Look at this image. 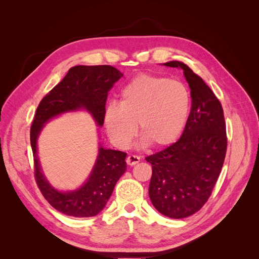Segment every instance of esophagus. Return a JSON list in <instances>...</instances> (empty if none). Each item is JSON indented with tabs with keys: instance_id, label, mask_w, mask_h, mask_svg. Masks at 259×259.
<instances>
[{
	"instance_id": "obj_1",
	"label": "esophagus",
	"mask_w": 259,
	"mask_h": 259,
	"mask_svg": "<svg viewBox=\"0 0 259 259\" xmlns=\"http://www.w3.org/2000/svg\"><path fill=\"white\" fill-rule=\"evenodd\" d=\"M139 162V156L138 155H135V154H130L127 155L126 158V163L128 164V165L133 166V165H136V164Z\"/></svg>"
}]
</instances>
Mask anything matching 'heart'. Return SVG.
<instances>
[{
	"label": "heart",
	"instance_id": "b5f03b06",
	"mask_svg": "<svg viewBox=\"0 0 259 259\" xmlns=\"http://www.w3.org/2000/svg\"><path fill=\"white\" fill-rule=\"evenodd\" d=\"M190 110V95L178 81L140 74L120 94L119 106L106 108L107 134L119 148H125L135 134L152 148L175 143L182 134Z\"/></svg>",
	"mask_w": 259,
	"mask_h": 259
}]
</instances>
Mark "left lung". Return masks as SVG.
<instances>
[{
  "instance_id": "obj_1",
  "label": "left lung",
  "mask_w": 259,
  "mask_h": 259,
  "mask_svg": "<svg viewBox=\"0 0 259 259\" xmlns=\"http://www.w3.org/2000/svg\"><path fill=\"white\" fill-rule=\"evenodd\" d=\"M164 65L184 70L191 109L182 137L146 158L152 165L149 197L161 214L178 219L197 213L210 197L224 165L227 133L221 101L202 77L183 61Z\"/></svg>"
}]
</instances>
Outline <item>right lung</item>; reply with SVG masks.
<instances>
[{
  "label": "right lung",
  "instance_id": "right-lung-1",
  "mask_svg": "<svg viewBox=\"0 0 259 259\" xmlns=\"http://www.w3.org/2000/svg\"><path fill=\"white\" fill-rule=\"evenodd\" d=\"M123 73L112 66H74L40 101L30 130L33 152L34 178L50 204L60 213L73 217H92L103 209L111 197L117 180L126 168V153L99 148L98 159L89 180L80 189L59 192L43 176L36 155V139L43 125L52 117L84 108L103 126L108 92Z\"/></svg>",
  "mask_w": 259,
  "mask_h": 259
}]
</instances>
